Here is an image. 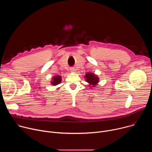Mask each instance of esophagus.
Here are the masks:
<instances>
[{"mask_svg": "<svg viewBox=\"0 0 152 152\" xmlns=\"http://www.w3.org/2000/svg\"><path fill=\"white\" fill-rule=\"evenodd\" d=\"M70 72H72V73H76V69L74 68H72L70 69Z\"/></svg>", "mask_w": 152, "mask_h": 152, "instance_id": "34e87169", "label": "esophagus"}]
</instances>
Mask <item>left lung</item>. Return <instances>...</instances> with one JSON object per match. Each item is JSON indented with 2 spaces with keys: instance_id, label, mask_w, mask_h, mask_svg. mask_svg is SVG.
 I'll return each instance as SVG.
<instances>
[{
  "instance_id": "1",
  "label": "left lung",
  "mask_w": 152,
  "mask_h": 152,
  "mask_svg": "<svg viewBox=\"0 0 152 152\" xmlns=\"http://www.w3.org/2000/svg\"><path fill=\"white\" fill-rule=\"evenodd\" d=\"M84 78L85 79V81L89 83V86L91 88H94V87H96L99 82V78L98 76L92 72H88L86 73Z\"/></svg>"
}]
</instances>
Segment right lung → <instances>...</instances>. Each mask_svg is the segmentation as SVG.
I'll list each match as a JSON object with an SVG mask.
<instances>
[{"label": "right lung", "instance_id": "right-lung-1", "mask_svg": "<svg viewBox=\"0 0 152 152\" xmlns=\"http://www.w3.org/2000/svg\"><path fill=\"white\" fill-rule=\"evenodd\" d=\"M61 77H62V76H59V75L54 76L53 77H52V80L50 81L51 85H53V86H56V85L59 84L62 81V78Z\"/></svg>", "mask_w": 152, "mask_h": 152}]
</instances>
